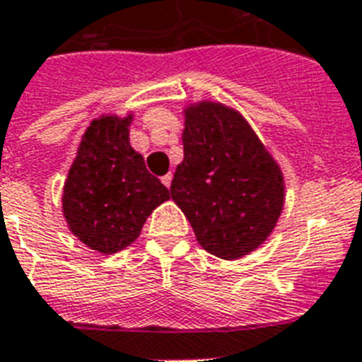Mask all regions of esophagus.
I'll return each mask as SVG.
<instances>
[{
	"label": "esophagus",
	"mask_w": 362,
	"mask_h": 362,
	"mask_svg": "<svg viewBox=\"0 0 362 362\" xmlns=\"http://www.w3.org/2000/svg\"><path fill=\"white\" fill-rule=\"evenodd\" d=\"M171 180H173V175H171V173H167V175L161 176V182H163V184H165L167 187L171 186Z\"/></svg>",
	"instance_id": "1"
}]
</instances>
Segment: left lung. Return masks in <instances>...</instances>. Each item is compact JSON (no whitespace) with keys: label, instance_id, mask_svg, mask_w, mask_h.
Wrapping results in <instances>:
<instances>
[{"label":"left lung","instance_id":"obj_1","mask_svg":"<svg viewBox=\"0 0 362 362\" xmlns=\"http://www.w3.org/2000/svg\"><path fill=\"white\" fill-rule=\"evenodd\" d=\"M184 160L171 184L210 255L238 260L266 242L284 206L283 171L240 111L210 100L184 110Z\"/></svg>","mask_w":362,"mask_h":362}]
</instances>
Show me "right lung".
Returning a JSON list of instances; mask_svg holds the SVG:
<instances>
[{
  "instance_id": "right-lung-1",
  "label": "right lung",
  "mask_w": 362,
  "mask_h": 362,
  "mask_svg": "<svg viewBox=\"0 0 362 362\" xmlns=\"http://www.w3.org/2000/svg\"><path fill=\"white\" fill-rule=\"evenodd\" d=\"M134 115H102L85 130L63 186V216L79 242L113 255L139 238L146 217L171 199L130 145Z\"/></svg>"
}]
</instances>
